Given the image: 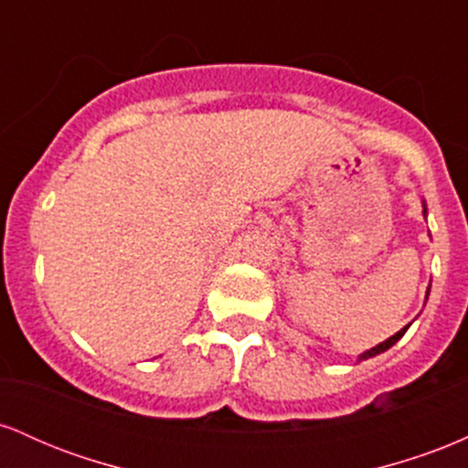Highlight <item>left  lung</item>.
Segmentation results:
<instances>
[{"label": "left lung", "mask_w": 468, "mask_h": 468, "mask_svg": "<svg viewBox=\"0 0 468 468\" xmlns=\"http://www.w3.org/2000/svg\"><path fill=\"white\" fill-rule=\"evenodd\" d=\"M424 213H427V208H424ZM407 327H410V325H407ZM407 327H402V330H400V332H396V335H394V336H389V338H388V341H383V343H380V346H376V347H372V350L363 352V354H361V356H358V358H361V361H365V358H372V356H376V354H380V352L389 350V347H391V346H394V343H396V341H399V338H400L402 335H405V332H407Z\"/></svg>", "instance_id": "obj_1"}]
</instances>
